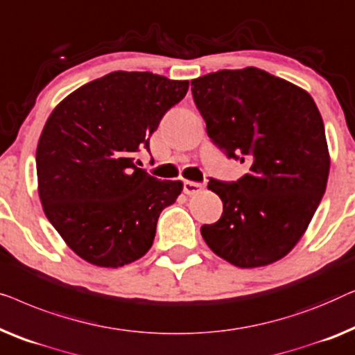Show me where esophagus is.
I'll list each match as a JSON object with an SVG mask.
<instances>
[{"label": "esophagus", "mask_w": 355, "mask_h": 355, "mask_svg": "<svg viewBox=\"0 0 355 355\" xmlns=\"http://www.w3.org/2000/svg\"><path fill=\"white\" fill-rule=\"evenodd\" d=\"M202 189V184L201 183H196V182H189V180H184L183 182V191L187 194H196Z\"/></svg>", "instance_id": "1"}]
</instances>
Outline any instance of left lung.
Here are the masks:
<instances>
[{"mask_svg":"<svg viewBox=\"0 0 355 355\" xmlns=\"http://www.w3.org/2000/svg\"><path fill=\"white\" fill-rule=\"evenodd\" d=\"M209 138L228 159L246 162L236 182L209 180L222 217L202 225L207 246L241 268L286 256L306 232L325 193V127L307 92L262 69L218 71L191 80Z\"/></svg>","mask_w":355,"mask_h":355,"instance_id":"8db88e82","label":"left lung"}]
</instances>
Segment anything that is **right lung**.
<instances>
[{"mask_svg":"<svg viewBox=\"0 0 355 355\" xmlns=\"http://www.w3.org/2000/svg\"><path fill=\"white\" fill-rule=\"evenodd\" d=\"M188 80L111 72L54 107L37 148L38 194L67 246L93 266L117 268L153 246L157 218L183 183L151 177L135 157Z\"/></svg>","mask_w":355,"mask_h":355,"instance_id":"add662e5","label":"right lung"}]
</instances>
